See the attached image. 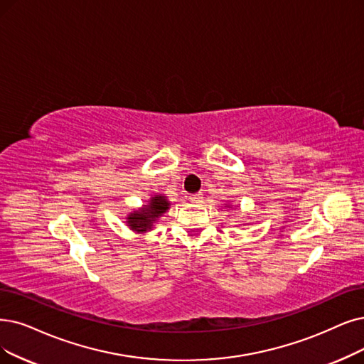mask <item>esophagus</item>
<instances>
[{
    "label": "esophagus",
    "instance_id": "1",
    "mask_svg": "<svg viewBox=\"0 0 364 364\" xmlns=\"http://www.w3.org/2000/svg\"><path fill=\"white\" fill-rule=\"evenodd\" d=\"M201 198H203V196L198 193V194H193L191 197H190V200L193 201V203H200L201 201Z\"/></svg>",
    "mask_w": 364,
    "mask_h": 364
}]
</instances>
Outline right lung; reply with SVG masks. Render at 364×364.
<instances>
[{"label": "right lung", "mask_w": 364, "mask_h": 364, "mask_svg": "<svg viewBox=\"0 0 364 364\" xmlns=\"http://www.w3.org/2000/svg\"><path fill=\"white\" fill-rule=\"evenodd\" d=\"M170 203L163 196H155L151 198L149 205L144 206L141 210L134 212L127 218V223L134 231H146L152 228L154 221L158 216H161L167 209Z\"/></svg>", "instance_id": "obj_1"}]
</instances>
